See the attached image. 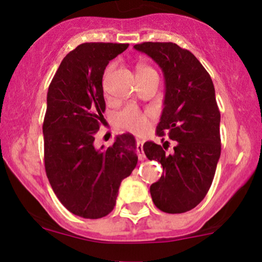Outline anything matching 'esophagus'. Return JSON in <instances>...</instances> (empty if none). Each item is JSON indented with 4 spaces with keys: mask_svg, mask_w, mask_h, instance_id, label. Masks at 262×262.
Returning a JSON list of instances; mask_svg holds the SVG:
<instances>
[{
    "mask_svg": "<svg viewBox=\"0 0 262 262\" xmlns=\"http://www.w3.org/2000/svg\"><path fill=\"white\" fill-rule=\"evenodd\" d=\"M137 153L138 157L140 159L145 158V153H144V141L142 140H138L137 141Z\"/></svg>",
    "mask_w": 262,
    "mask_h": 262,
    "instance_id": "obj_1",
    "label": "esophagus"
}]
</instances>
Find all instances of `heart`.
<instances>
[{"label":"heart","mask_w":262,"mask_h":262,"mask_svg":"<svg viewBox=\"0 0 262 262\" xmlns=\"http://www.w3.org/2000/svg\"><path fill=\"white\" fill-rule=\"evenodd\" d=\"M111 68L113 67H109L107 72H110ZM147 69L151 68L139 67V71H147ZM115 123L118 127L130 132V133H134L137 135H144L149 128V116L146 114H142L137 106L128 105L116 114V116H115Z\"/></svg>","instance_id":"obj_1"}]
</instances>
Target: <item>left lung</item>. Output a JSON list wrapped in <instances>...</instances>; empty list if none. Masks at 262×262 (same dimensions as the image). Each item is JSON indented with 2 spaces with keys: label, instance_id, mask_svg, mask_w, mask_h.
Wrapping results in <instances>:
<instances>
[{
  "label": "left lung",
  "instance_id": "1",
  "mask_svg": "<svg viewBox=\"0 0 262 262\" xmlns=\"http://www.w3.org/2000/svg\"><path fill=\"white\" fill-rule=\"evenodd\" d=\"M134 49L162 68L165 97L157 135L167 133L176 141L171 155L165 153L164 145L163 149L152 141L144 145L146 157L164 170L149 188L152 200L165 213H183L206 196L221 157V113L213 82L189 50L171 41H145Z\"/></svg>",
  "mask_w": 262,
  "mask_h": 262
}]
</instances>
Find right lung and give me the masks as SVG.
I'll return each mask as SVG.
<instances>
[{
  "instance_id": "right-lung-1",
  "label": "right lung",
  "mask_w": 262,
  "mask_h": 262,
  "mask_svg": "<svg viewBox=\"0 0 262 262\" xmlns=\"http://www.w3.org/2000/svg\"><path fill=\"white\" fill-rule=\"evenodd\" d=\"M129 44L83 43L62 60L48 90L43 123L45 171L61 204L82 218L105 217L116 205L122 180L137 166L132 134L96 148L104 120L103 75Z\"/></svg>"
}]
</instances>
